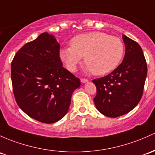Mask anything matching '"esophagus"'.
I'll use <instances>...</instances> for the list:
<instances>
[{
    "label": "esophagus",
    "mask_w": 155,
    "mask_h": 155,
    "mask_svg": "<svg viewBox=\"0 0 155 155\" xmlns=\"http://www.w3.org/2000/svg\"><path fill=\"white\" fill-rule=\"evenodd\" d=\"M81 82H82V83H85V82H88V80H87V79H81Z\"/></svg>",
    "instance_id": "obj_1"
}]
</instances>
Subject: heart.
<instances>
[{
  "label": "heart",
  "instance_id": "1",
  "mask_svg": "<svg viewBox=\"0 0 155 155\" xmlns=\"http://www.w3.org/2000/svg\"><path fill=\"white\" fill-rule=\"evenodd\" d=\"M71 47L61 49L60 57L70 71H74L84 56L86 71L102 76L118 66L124 53L121 39L102 32H91L73 37Z\"/></svg>",
  "mask_w": 155,
  "mask_h": 155
}]
</instances>
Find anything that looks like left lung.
Wrapping results in <instances>:
<instances>
[{
    "instance_id": "left-lung-1",
    "label": "left lung",
    "mask_w": 155,
    "mask_h": 155,
    "mask_svg": "<svg viewBox=\"0 0 155 155\" xmlns=\"http://www.w3.org/2000/svg\"><path fill=\"white\" fill-rule=\"evenodd\" d=\"M125 53L123 62L110 74L93 80L97 87L94 101L105 116L117 117L131 111L143 96L147 64L141 47L123 35Z\"/></svg>"
}]
</instances>
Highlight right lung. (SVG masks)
<instances>
[{"mask_svg":"<svg viewBox=\"0 0 155 155\" xmlns=\"http://www.w3.org/2000/svg\"><path fill=\"white\" fill-rule=\"evenodd\" d=\"M60 45L53 35L43 32L24 45L11 64L15 99L31 118L44 123L62 119L80 80L62 67Z\"/></svg>","mask_w":155,"mask_h":155,"instance_id":"1","label":"right lung"}]
</instances>
